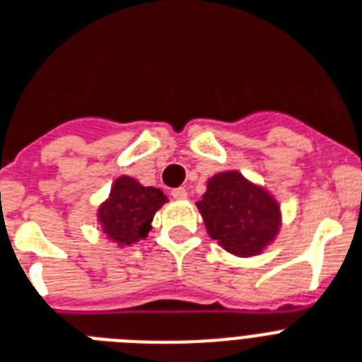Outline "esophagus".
Listing matches in <instances>:
<instances>
[{"label": "esophagus", "instance_id": "obj_1", "mask_svg": "<svg viewBox=\"0 0 362 362\" xmlns=\"http://www.w3.org/2000/svg\"><path fill=\"white\" fill-rule=\"evenodd\" d=\"M170 195L175 199H187V192L184 187H175V189L170 192Z\"/></svg>", "mask_w": 362, "mask_h": 362}]
</instances>
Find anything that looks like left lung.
<instances>
[{
    "mask_svg": "<svg viewBox=\"0 0 362 362\" xmlns=\"http://www.w3.org/2000/svg\"><path fill=\"white\" fill-rule=\"evenodd\" d=\"M197 209L210 238L237 257L263 253L280 233V203L267 187L238 170L210 176Z\"/></svg>",
    "mask_w": 362,
    "mask_h": 362,
    "instance_id": "left-lung-1",
    "label": "left lung"
}]
</instances>
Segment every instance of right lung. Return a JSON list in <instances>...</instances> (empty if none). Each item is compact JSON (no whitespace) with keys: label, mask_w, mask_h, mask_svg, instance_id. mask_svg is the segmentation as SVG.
<instances>
[{"label":"right lung","mask_w":362,"mask_h":362,"mask_svg":"<svg viewBox=\"0 0 362 362\" xmlns=\"http://www.w3.org/2000/svg\"><path fill=\"white\" fill-rule=\"evenodd\" d=\"M169 199L161 189L142 186L127 175L118 176L109 197L98 206L101 231L120 247L144 240L152 229V220Z\"/></svg>","instance_id":"1"}]
</instances>
